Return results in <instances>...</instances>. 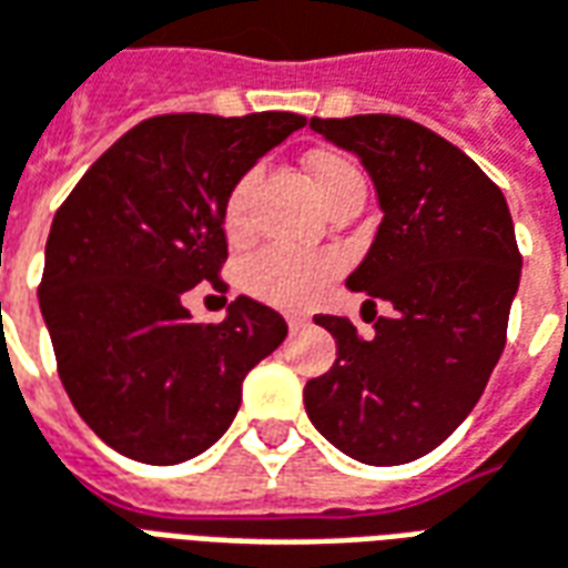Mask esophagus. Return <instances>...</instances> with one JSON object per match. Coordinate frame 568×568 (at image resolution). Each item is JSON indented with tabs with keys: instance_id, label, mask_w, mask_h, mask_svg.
<instances>
[{
	"instance_id": "1",
	"label": "esophagus",
	"mask_w": 568,
	"mask_h": 568,
	"mask_svg": "<svg viewBox=\"0 0 568 568\" xmlns=\"http://www.w3.org/2000/svg\"><path fill=\"white\" fill-rule=\"evenodd\" d=\"M287 327H291V329L305 327V317L303 315H287Z\"/></svg>"
}]
</instances>
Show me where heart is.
Returning a JSON list of instances; mask_svg holds the SVG:
<instances>
[{
  "instance_id": "1",
  "label": "heart",
  "mask_w": 568,
  "mask_h": 568,
  "mask_svg": "<svg viewBox=\"0 0 568 568\" xmlns=\"http://www.w3.org/2000/svg\"><path fill=\"white\" fill-rule=\"evenodd\" d=\"M308 180L321 204H327L342 189L361 183L357 168L342 155H312L308 164ZM253 174L241 176L235 189L229 192L226 201V232L241 235L247 226V199H251ZM339 272L336 253H293V251H263L253 256L244 268V284L247 291L256 293L260 300L275 305H305L324 291L329 277Z\"/></svg>"
}]
</instances>
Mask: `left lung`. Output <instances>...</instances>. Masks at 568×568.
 I'll return each instance as SVG.
<instances>
[{
    "label": "left lung",
    "mask_w": 568,
    "mask_h": 568,
    "mask_svg": "<svg viewBox=\"0 0 568 568\" xmlns=\"http://www.w3.org/2000/svg\"><path fill=\"white\" fill-rule=\"evenodd\" d=\"M355 152L382 223L345 287L394 308L364 339L348 317L317 315L336 364L305 385L317 432L364 465H404L468 419L496 369L520 251L501 189L440 134L397 115L312 119Z\"/></svg>",
    "instance_id": "obj_1"
}]
</instances>
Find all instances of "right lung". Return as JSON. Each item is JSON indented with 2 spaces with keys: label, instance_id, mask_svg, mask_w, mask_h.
<instances>
[{
  "label": "right lung",
  "instance_id": "add662e5",
  "mask_svg": "<svg viewBox=\"0 0 568 568\" xmlns=\"http://www.w3.org/2000/svg\"><path fill=\"white\" fill-rule=\"evenodd\" d=\"M296 112L155 115L115 140L60 204L39 308L60 382L103 444L143 465L211 449L241 382L287 336L275 308L239 296L220 324L192 321L183 293L226 263V201Z\"/></svg>",
  "mask_w": 568,
  "mask_h": 568
}]
</instances>
